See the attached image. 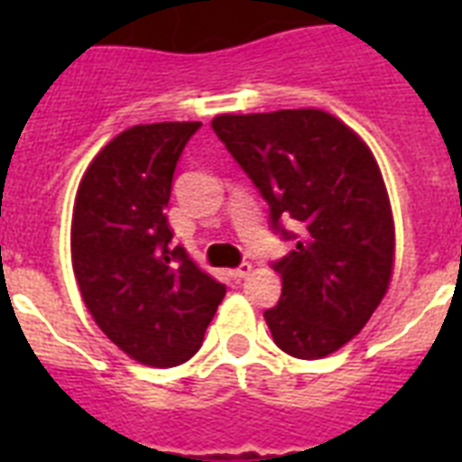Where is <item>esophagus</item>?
I'll use <instances>...</instances> for the list:
<instances>
[{
	"mask_svg": "<svg viewBox=\"0 0 462 462\" xmlns=\"http://www.w3.org/2000/svg\"><path fill=\"white\" fill-rule=\"evenodd\" d=\"M249 273H252V263H242V266L232 268L230 278H232V281H245Z\"/></svg>",
	"mask_w": 462,
	"mask_h": 462,
	"instance_id": "esophagus-1",
	"label": "esophagus"
}]
</instances>
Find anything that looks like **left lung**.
Returning <instances> with one entry per match:
<instances>
[{
    "label": "left lung",
    "mask_w": 462,
    "mask_h": 462,
    "mask_svg": "<svg viewBox=\"0 0 462 462\" xmlns=\"http://www.w3.org/2000/svg\"><path fill=\"white\" fill-rule=\"evenodd\" d=\"M210 126L266 199L271 227L295 239L273 261L281 302L263 311L275 345L300 359L340 350L372 319L393 273V213L372 151L323 110L220 115Z\"/></svg>",
    "instance_id": "obj_1"
}]
</instances>
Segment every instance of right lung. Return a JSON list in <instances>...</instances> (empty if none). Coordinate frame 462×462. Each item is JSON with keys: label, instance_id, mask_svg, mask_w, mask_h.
I'll return each instance as SVG.
<instances>
[{"label": "right lung", "instance_id": "add662e5", "mask_svg": "<svg viewBox=\"0 0 462 462\" xmlns=\"http://www.w3.org/2000/svg\"><path fill=\"white\" fill-rule=\"evenodd\" d=\"M201 122L136 125L93 158L76 191L71 263L90 316L129 357L177 366L199 352L225 285L172 246L165 206Z\"/></svg>", "mask_w": 462, "mask_h": 462}]
</instances>
